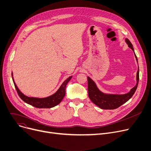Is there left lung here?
Listing matches in <instances>:
<instances>
[{
    "label": "left lung",
    "instance_id": "obj_1",
    "mask_svg": "<svg viewBox=\"0 0 151 151\" xmlns=\"http://www.w3.org/2000/svg\"><path fill=\"white\" fill-rule=\"evenodd\" d=\"M125 42L128 45V47L132 50V51L134 53L137 62L138 63V59L134 52V50L132 43L130 42L127 38L125 39ZM136 79V85L128 93L125 94H110L103 93V92H101L98 88L96 83L90 77L87 76L88 97L95 105L102 109H115L126 103L129 99L131 98V97L135 92L139 81L138 66L137 72Z\"/></svg>",
    "mask_w": 151,
    "mask_h": 151
}]
</instances>
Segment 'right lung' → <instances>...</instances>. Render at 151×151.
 Returning <instances> with one entry per match:
<instances>
[{
    "label": "right lung",
    "mask_w": 151,
    "mask_h": 151,
    "mask_svg": "<svg viewBox=\"0 0 151 151\" xmlns=\"http://www.w3.org/2000/svg\"><path fill=\"white\" fill-rule=\"evenodd\" d=\"M12 75L15 88L20 98L25 103L37 108H52L61 103L65 95V87L67 83L70 81V80L72 78V76H69L65 81L63 83V84L60 86L57 91L53 95L45 98H36L29 97L26 96L23 93H22L14 82L13 72L12 73Z\"/></svg>",
    "instance_id": "obj_1"
}]
</instances>
